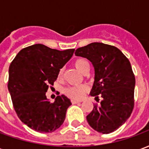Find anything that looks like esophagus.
<instances>
[{
    "label": "esophagus",
    "instance_id": "obj_1",
    "mask_svg": "<svg viewBox=\"0 0 149 149\" xmlns=\"http://www.w3.org/2000/svg\"><path fill=\"white\" fill-rule=\"evenodd\" d=\"M71 102H72V104H75L80 103L81 101H80V100H72Z\"/></svg>",
    "mask_w": 149,
    "mask_h": 149
}]
</instances>
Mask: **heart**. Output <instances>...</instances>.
Here are the masks:
<instances>
[{
  "label": "heart",
  "mask_w": 149,
  "mask_h": 149,
  "mask_svg": "<svg viewBox=\"0 0 149 149\" xmlns=\"http://www.w3.org/2000/svg\"><path fill=\"white\" fill-rule=\"evenodd\" d=\"M74 66L78 71H80L82 73H84L88 68H89V65L87 61L82 58L77 59L74 61ZM62 73H63V69L61 68L59 71V77H61ZM87 90V86L84 84H81L79 86H72V87L67 88L65 90V95H67L68 97H70L72 99L80 100L83 97Z\"/></svg>",
  "instance_id": "b5f03b06"
}]
</instances>
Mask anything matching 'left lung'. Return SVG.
<instances>
[{"label":"left lung","instance_id":"8db88e82","mask_svg":"<svg viewBox=\"0 0 149 149\" xmlns=\"http://www.w3.org/2000/svg\"><path fill=\"white\" fill-rule=\"evenodd\" d=\"M75 55L92 62L95 77L90 95L98 99L86 116L94 130L103 134L116 131L124 125L134 107L135 76L128 59L116 47L103 43H91L76 50Z\"/></svg>","mask_w":149,"mask_h":149}]
</instances>
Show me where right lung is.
<instances>
[{"label":"right lung","mask_w":149,"mask_h":149,"mask_svg":"<svg viewBox=\"0 0 149 149\" xmlns=\"http://www.w3.org/2000/svg\"><path fill=\"white\" fill-rule=\"evenodd\" d=\"M74 51L36 44L21 49L10 64L8 88L13 108L21 121L35 131L52 132L65 121L70 100L61 95L52 103L46 92Z\"/></svg>","instance_id":"1"}]
</instances>
